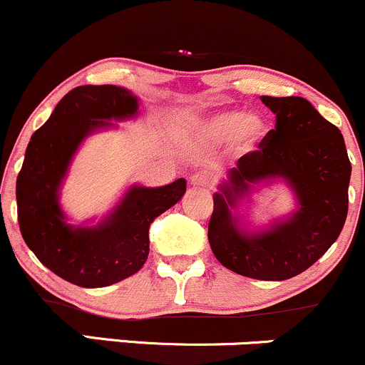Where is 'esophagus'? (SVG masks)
Returning <instances> with one entry per match:
<instances>
[{"label":"esophagus","instance_id":"esophagus-1","mask_svg":"<svg viewBox=\"0 0 365 365\" xmlns=\"http://www.w3.org/2000/svg\"><path fill=\"white\" fill-rule=\"evenodd\" d=\"M191 184L198 187H207L210 184V178L205 172H195V174L191 175Z\"/></svg>","mask_w":365,"mask_h":365}]
</instances>
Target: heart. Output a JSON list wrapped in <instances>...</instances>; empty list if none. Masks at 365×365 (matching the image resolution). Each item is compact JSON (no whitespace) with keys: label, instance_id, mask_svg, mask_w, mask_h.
<instances>
[{"label":"heart","instance_id":"obj_1","mask_svg":"<svg viewBox=\"0 0 365 365\" xmlns=\"http://www.w3.org/2000/svg\"><path fill=\"white\" fill-rule=\"evenodd\" d=\"M209 142H234L237 153H251L264 140L267 125L260 115H246L242 110H225L210 115L198 128Z\"/></svg>","mask_w":365,"mask_h":365}]
</instances>
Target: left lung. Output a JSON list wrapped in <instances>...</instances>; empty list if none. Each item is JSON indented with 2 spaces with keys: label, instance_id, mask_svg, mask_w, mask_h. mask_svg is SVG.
Instances as JSON below:
<instances>
[{
  "label": "left lung",
  "instance_id": "1",
  "mask_svg": "<svg viewBox=\"0 0 365 365\" xmlns=\"http://www.w3.org/2000/svg\"><path fill=\"white\" fill-rule=\"evenodd\" d=\"M276 126L257 151L240 156L228 181L214 193L209 244L221 265L264 281L290 279L309 269L336 242L348 214L351 163L339 128L300 96H262ZM283 178L294 190L297 209L269 231L240 228L238 202L255 183Z\"/></svg>",
  "mask_w": 365,
  "mask_h": 365
}]
</instances>
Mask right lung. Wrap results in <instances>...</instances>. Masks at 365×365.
Listing matches in <instances>:
<instances>
[{
    "label": "right lung",
    "instance_id": "add662e5",
    "mask_svg": "<svg viewBox=\"0 0 365 365\" xmlns=\"http://www.w3.org/2000/svg\"><path fill=\"white\" fill-rule=\"evenodd\" d=\"M138 100L118 86H78L33 133L17 175L19 227L42 264L68 283L101 288L133 276L149 255V227L178 204L186 181L161 187L131 186L96 227H71L59 205L70 161L88 135L137 115Z\"/></svg>",
    "mask_w": 365,
    "mask_h": 365
}]
</instances>
